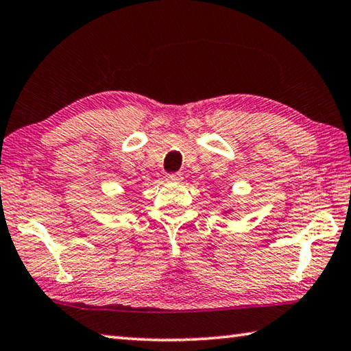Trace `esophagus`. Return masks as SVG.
<instances>
[{"label":"esophagus","instance_id":"esophagus-1","mask_svg":"<svg viewBox=\"0 0 351 351\" xmlns=\"http://www.w3.org/2000/svg\"><path fill=\"white\" fill-rule=\"evenodd\" d=\"M184 180V176L181 171H175V173H169L167 175V181L169 182H181Z\"/></svg>","mask_w":351,"mask_h":351}]
</instances>
